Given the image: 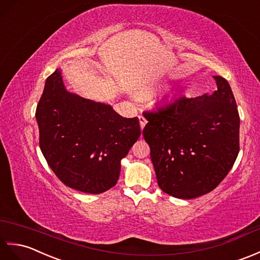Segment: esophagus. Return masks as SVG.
<instances>
[{"label":"esophagus","instance_id":"obj_1","mask_svg":"<svg viewBox=\"0 0 260 260\" xmlns=\"http://www.w3.org/2000/svg\"><path fill=\"white\" fill-rule=\"evenodd\" d=\"M139 122H140V128L143 129V128H145L146 123H147V120H146L145 117H142V115H140V117H139Z\"/></svg>","mask_w":260,"mask_h":260}]
</instances>
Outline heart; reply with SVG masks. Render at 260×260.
Instances as JSON below:
<instances>
[{
  "instance_id": "1",
  "label": "heart",
  "mask_w": 260,
  "mask_h": 260,
  "mask_svg": "<svg viewBox=\"0 0 260 260\" xmlns=\"http://www.w3.org/2000/svg\"><path fill=\"white\" fill-rule=\"evenodd\" d=\"M162 88H164V84H162V83H160V82H153V83H151V84L146 85L145 88L142 89L141 93H142V95H145V96L151 95V94L155 93V92L159 91L160 89H162Z\"/></svg>"
}]
</instances>
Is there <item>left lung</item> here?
I'll return each instance as SVG.
<instances>
[{
    "label": "left lung",
    "instance_id": "obj_1",
    "mask_svg": "<svg viewBox=\"0 0 260 260\" xmlns=\"http://www.w3.org/2000/svg\"><path fill=\"white\" fill-rule=\"evenodd\" d=\"M217 90L180 95L145 112L142 131L159 187L175 198L210 192L233 168L239 152L240 119L226 79L213 76Z\"/></svg>",
    "mask_w": 260,
    "mask_h": 260
}]
</instances>
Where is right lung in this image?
<instances>
[{
  "label": "right lung",
  "instance_id": "1",
  "mask_svg": "<svg viewBox=\"0 0 260 260\" xmlns=\"http://www.w3.org/2000/svg\"><path fill=\"white\" fill-rule=\"evenodd\" d=\"M40 148L56 177L72 189L102 193L117 183L121 160L141 135L139 119L68 91L61 69L47 79L37 112Z\"/></svg>",
  "mask_w": 260,
  "mask_h": 260
}]
</instances>
